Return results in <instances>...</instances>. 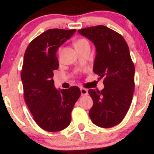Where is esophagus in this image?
<instances>
[{"mask_svg":"<svg viewBox=\"0 0 154 154\" xmlns=\"http://www.w3.org/2000/svg\"><path fill=\"white\" fill-rule=\"evenodd\" d=\"M80 92H81V95H87L88 94V90L85 89V88H80Z\"/></svg>","mask_w":154,"mask_h":154,"instance_id":"obj_1","label":"esophagus"}]
</instances>
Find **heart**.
<instances>
[{
	"label": "heart",
	"instance_id": "1",
	"mask_svg": "<svg viewBox=\"0 0 154 154\" xmlns=\"http://www.w3.org/2000/svg\"><path fill=\"white\" fill-rule=\"evenodd\" d=\"M86 43H88V42L87 40H85V39H84V38L77 39V40L75 42V48L82 46L83 45H85V44H86Z\"/></svg>",
	"mask_w": 154,
	"mask_h": 154
}]
</instances>
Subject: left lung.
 <instances>
[{"instance_id":"1","label":"left lung","mask_w":154,"mask_h":154,"mask_svg":"<svg viewBox=\"0 0 154 154\" xmlns=\"http://www.w3.org/2000/svg\"><path fill=\"white\" fill-rule=\"evenodd\" d=\"M96 48L93 72L105 77L101 91H88L93 100L89 116L97 126L110 128L122 121L131 105L135 88V66L126 41L103 25L79 29Z\"/></svg>"}]
</instances>
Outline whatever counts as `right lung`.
<instances>
[{
	"label": "right lung",
	"instance_id": "obj_1",
	"mask_svg": "<svg viewBox=\"0 0 154 154\" xmlns=\"http://www.w3.org/2000/svg\"><path fill=\"white\" fill-rule=\"evenodd\" d=\"M76 32L48 29L26 48L21 73L24 96L33 119L40 128L58 132L69 125L74 106L81 95L77 86L57 90L53 79L59 68L56 51Z\"/></svg>",
	"mask_w": 154,
	"mask_h": 154
}]
</instances>
